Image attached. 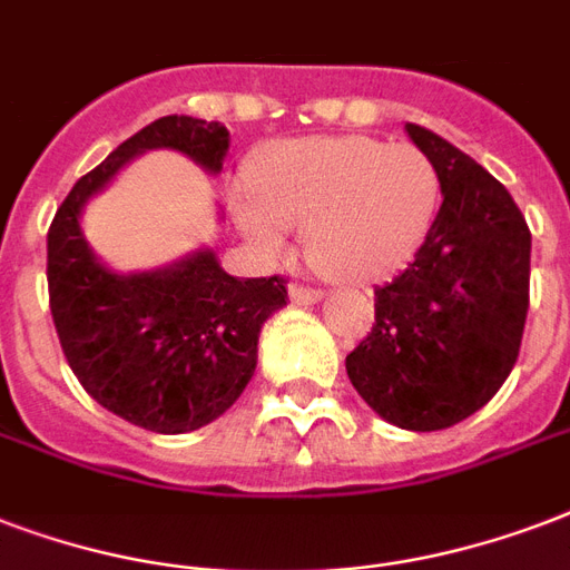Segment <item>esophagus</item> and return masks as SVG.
I'll use <instances>...</instances> for the list:
<instances>
[{
	"instance_id": "esophagus-1",
	"label": "esophagus",
	"mask_w": 570,
	"mask_h": 570,
	"mask_svg": "<svg viewBox=\"0 0 570 570\" xmlns=\"http://www.w3.org/2000/svg\"><path fill=\"white\" fill-rule=\"evenodd\" d=\"M323 298V289H311V286H289V302L293 304H316Z\"/></svg>"
}]
</instances>
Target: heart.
<instances>
[{
    "mask_svg": "<svg viewBox=\"0 0 570 570\" xmlns=\"http://www.w3.org/2000/svg\"><path fill=\"white\" fill-rule=\"evenodd\" d=\"M436 199L440 179L424 151L362 134L275 142L256 160L254 185L229 188L238 229L259 254L281 259L289 229H304L307 259L343 284H371L406 266Z\"/></svg>",
    "mask_w": 570,
    "mask_h": 570,
    "instance_id": "1",
    "label": "heart"
}]
</instances>
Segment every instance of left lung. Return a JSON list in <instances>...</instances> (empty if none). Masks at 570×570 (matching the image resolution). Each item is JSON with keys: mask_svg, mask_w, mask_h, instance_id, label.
Instances as JSON below:
<instances>
[{"mask_svg": "<svg viewBox=\"0 0 570 570\" xmlns=\"http://www.w3.org/2000/svg\"><path fill=\"white\" fill-rule=\"evenodd\" d=\"M406 134L436 169L442 206L415 259L376 286V323L346 373L380 419L428 433L481 410L514 367L532 236L481 164L421 125Z\"/></svg>", "mask_w": 570, "mask_h": 570, "instance_id": "left-lung-1", "label": "left lung"}]
</instances>
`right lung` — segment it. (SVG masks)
I'll return each mask as SVG.
<instances>
[{
  "label": "right lung",
  "mask_w": 570,
  "mask_h": 570,
  "mask_svg": "<svg viewBox=\"0 0 570 570\" xmlns=\"http://www.w3.org/2000/svg\"><path fill=\"white\" fill-rule=\"evenodd\" d=\"M151 149L181 151L217 176L229 130L164 116L73 185L47 233L50 314L73 376L104 410L151 433H188L242 397L256 371L259 328L286 304V286L277 275H227L212 247L151 272L104 266L82 236V208Z\"/></svg>",
  "instance_id": "right-lung-1"
}]
</instances>
